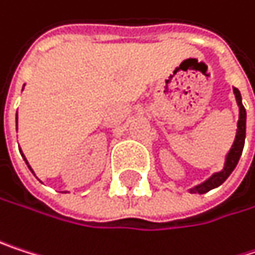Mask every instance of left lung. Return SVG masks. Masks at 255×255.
<instances>
[{
  "instance_id": "obj_1",
  "label": "left lung",
  "mask_w": 255,
  "mask_h": 255,
  "mask_svg": "<svg viewBox=\"0 0 255 255\" xmlns=\"http://www.w3.org/2000/svg\"><path fill=\"white\" fill-rule=\"evenodd\" d=\"M233 92H235V97H236V103L239 106V121H238V130H236V137H235V142L229 151V154L226 155V161H224V167L223 170L214 173L209 179H206L205 182L196 185L194 188H190V193L191 194H205L217 187H220L230 175L232 172L235 170V167L238 166L239 163V158L242 155V151H244V145H245V133H247V112H245V107L242 104V97H241V92L238 88H233Z\"/></svg>"
}]
</instances>
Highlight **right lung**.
I'll use <instances>...</instances> for the list:
<instances>
[{"label":"right lung","instance_id":"add662e5","mask_svg":"<svg viewBox=\"0 0 255 255\" xmlns=\"http://www.w3.org/2000/svg\"><path fill=\"white\" fill-rule=\"evenodd\" d=\"M16 122H17V118H16ZM20 152H22V151H20ZM23 160H25V161H26V158H25V157H23ZM26 164H28V161H26ZM28 167H29V170H31V172H32V169H31V166H29V164H28Z\"/></svg>","mask_w":255,"mask_h":255}]
</instances>
